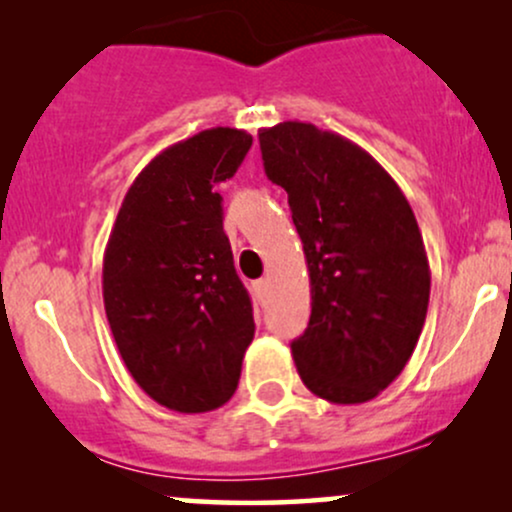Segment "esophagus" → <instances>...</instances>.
<instances>
[{
	"label": "esophagus",
	"mask_w": 512,
	"mask_h": 512,
	"mask_svg": "<svg viewBox=\"0 0 512 512\" xmlns=\"http://www.w3.org/2000/svg\"><path fill=\"white\" fill-rule=\"evenodd\" d=\"M252 291H255L257 301H260V303H262L264 293H267V281H264V279H260V281H255V284H252Z\"/></svg>",
	"instance_id": "34e87169"
}]
</instances>
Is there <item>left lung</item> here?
<instances>
[{
	"label": "left lung",
	"mask_w": 512,
	"mask_h": 512,
	"mask_svg": "<svg viewBox=\"0 0 512 512\" xmlns=\"http://www.w3.org/2000/svg\"><path fill=\"white\" fill-rule=\"evenodd\" d=\"M260 149L310 272V322L291 344L298 375L327 402H368L402 373L426 322L431 272L414 211L368 151L310 122L262 129Z\"/></svg>",
	"instance_id": "1"
}]
</instances>
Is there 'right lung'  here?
<instances>
[{
  "mask_svg": "<svg viewBox=\"0 0 512 512\" xmlns=\"http://www.w3.org/2000/svg\"><path fill=\"white\" fill-rule=\"evenodd\" d=\"M252 137L214 127L168 146L127 190L103 257V303L122 361L163 407L199 414L236 392L255 337L216 182Z\"/></svg>",
  "mask_w": 512,
  "mask_h": 512,
  "instance_id": "right-lung-1",
  "label": "right lung"
}]
</instances>
